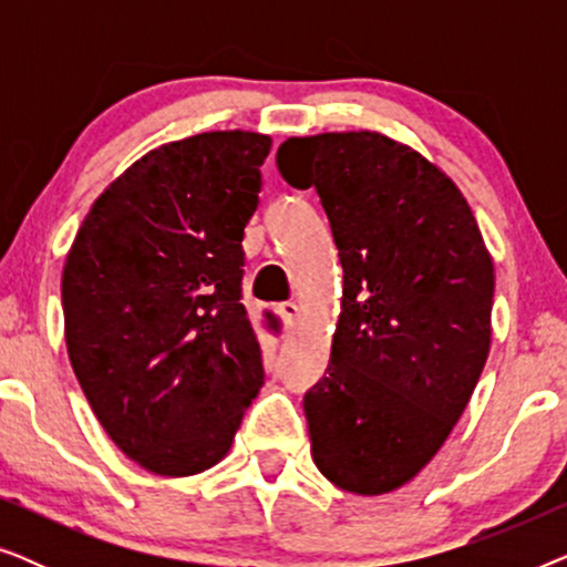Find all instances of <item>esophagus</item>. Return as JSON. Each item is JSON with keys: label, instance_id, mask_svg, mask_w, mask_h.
Masks as SVG:
<instances>
[{"label": "esophagus", "instance_id": "1", "mask_svg": "<svg viewBox=\"0 0 567 567\" xmlns=\"http://www.w3.org/2000/svg\"><path fill=\"white\" fill-rule=\"evenodd\" d=\"M276 312L284 317V322H297L299 315H301V307L297 305V301H284V305L276 307Z\"/></svg>", "mask_w": 567, "mask_h": 567}]
</instances>
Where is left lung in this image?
<instances>
[{"label": "left lung", "instance_id": "8db88e82", "mask_svg": "<svg viewBox=\"0 0 567 567\" xmlns=\"http://www.w3.org/2000/svg\"><path fill=\"white\" fill-rule=\"evenodd\" d=\"M278 173L315 188L343 266L328 374L305 394L317 470L382 495L467 408L491 351L493 260L460 188L377 131L289 138Z\"/></svg>", "mask_w": 567, "mask_h": 567}]
</instances>
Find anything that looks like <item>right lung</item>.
Returning <instances> with one entry per match:
<instances>
[{
	"label": "right lung",
	"instance_id": "right-lung-1",
	"mask_svg": "<svg viewBox=\"0 0 567 567\" xmlns=\"http://www.w3.org/2000/svg\"><path fill=\"white\" fill-rule=\"evenodd\" d=\"M270 136L208 131L107 185L61 276L69 361L128 460L198 475L229 452L262 386L245 312L243 237Z\"/></svg>",
	"mask_w": 567,
	"mask_h": 567
}]
</instances>
